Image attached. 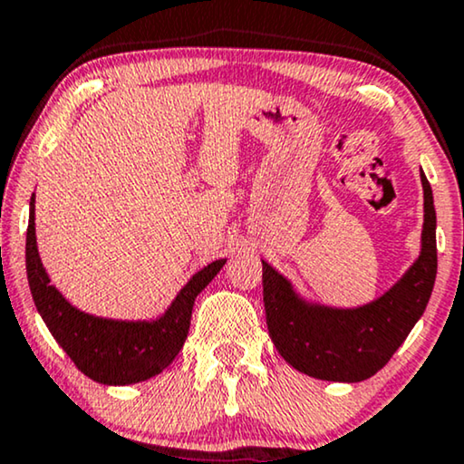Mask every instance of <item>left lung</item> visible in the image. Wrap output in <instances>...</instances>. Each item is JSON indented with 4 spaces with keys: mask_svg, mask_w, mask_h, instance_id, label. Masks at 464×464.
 <instances>
[{
    "mask_svg": "<svg viewBox=\"0 0 464 464\" xmlns=\"http://www.w3.org/2000/svg\"><path fill=\"white\" fill-rule=\"evenodd\" d=\"M422 178V252L399 284L358 310L307 305L290 284L263 263V304L267 329L282 358L301 373L329 382H362L391 361L429 304L437 276L435 206Z\"/></svg>",
    "mask_w": 464,
    "mask_h": 464,
    "instance_id": "obj_1",
    "label": "left lung"
}]
</instances>
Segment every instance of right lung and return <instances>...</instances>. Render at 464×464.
<instances>
[{"instance_id":"add662e5","label":"right lung","mask_w":464,"mask_h":464,"mask_svg":"<svg viewBox=\"0 0 464 464\" xmlns=\"http://www.w3.org/2000/svg\"><path fill=\"white\" fill-rule=\"evenodd\" d=\"M24 258H27L31 295L48 331L80 372L108 386L144 382L169 367L188 335L195 296L214 280V276L225 265V258H220L195 274L169 310L154 323H121V320L91 316L72 307L59 290L51 286L35 246L34 197L29 208Z\"/></svg>"}]
</instances>
